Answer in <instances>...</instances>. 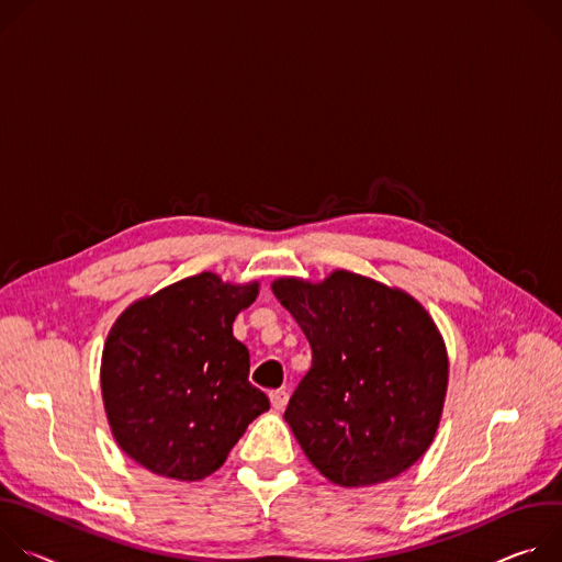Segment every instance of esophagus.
<instances>
[{"instance_id":"esophagus-1","label":"esophagus","mask_w":562,"mask_h":562,"mask_svg":"<svg viewBox=\"0 0 562 562\" xmlns=\"http://www.w3.org/2000/svg\"><path fill=\"white\" fill-rule=\"evenodd\" d=\"M288 393L285 391H272L270 393V402H272V408L274 411H283L288 406Z\"/></svg>"}]
</instances>
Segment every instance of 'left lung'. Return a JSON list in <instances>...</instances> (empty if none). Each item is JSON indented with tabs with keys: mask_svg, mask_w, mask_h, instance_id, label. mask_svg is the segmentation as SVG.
Listing matches in <instances>:
<instances>
[{
	"mask_svg": "<svg viewBox=\"0 0 562 562\" xmlns=\"http://www.w3.org/2000/svg\"><path fill=\"white\" fill-rule=\"evenodd\" d=\"M313 348V366L285 408L313 467L339 486L382 484L408 471L438 432L447 344L426 307L348 270L313 283L272 281Z\"/></svg>",
	"mask_w": 562,
	"mask_h": 562,
	"instance_id": "left-lung-1",
	"label": "left lung"
}]
</instances>
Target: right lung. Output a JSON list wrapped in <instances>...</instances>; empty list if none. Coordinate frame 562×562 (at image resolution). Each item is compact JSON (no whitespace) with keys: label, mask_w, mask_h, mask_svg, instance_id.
Listing matches in <instances>:
<instances>
[{"label":"right lung","mask_w":562,"mask_h":562,"mask_svg":"<svg viewBox=\"0 0 562 562\" xmlns=\"http://www.w3.org/2000/svg\"><path fill=\"white\" fill-rule=\"evenodd\" d=\"M257 296L259 281L201 272L124 307L104 341L100 389L113 440L134 462L162 477L203 480L270 408L232 333Z\"/></svg>","instance_id":"1"}]
</instances>
